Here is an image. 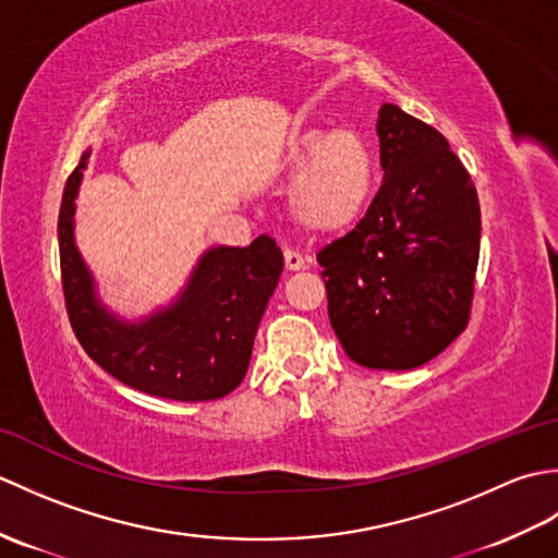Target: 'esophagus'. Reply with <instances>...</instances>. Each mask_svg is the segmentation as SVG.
Segmentation results:
<instances>
[{
    "instance_id": "obj_1",
    "label": "esophagus",
    "mask_w": 558,
    "mask_h": 558,
    "mask_svg": "<svg viewBox=\"0 0 558 558\" xmlns=\"http://www.w3.org/2000/svg\"><path fill=\"white\" fill-rule=\"evenodd\" d=\"M286 266L288 270H302L310 266V260H306L300 252H294V248H286Z\"/></svg>"
}]
</instances>
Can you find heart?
Returning a JSON list of instances; mask_svg holds the SVG:
<instances>
[{
  "mask_svg": "<svg viewBox=\"0 0 558 558\" xmlns=\"http://www.w3.org/2000/svg\"><path fill=\"white\" fill-rule=\"evenodd\" d=\"M282 172L294 180L290 213L312 232H340L357 220L374 192L376 162L364 136L350 129L306 126L282 153Z\"/></svg>",
  "mask_w": 558,
  "mask_h": 558,
  "instance_id": "1",
  "label": "heart"
}]
</instances>
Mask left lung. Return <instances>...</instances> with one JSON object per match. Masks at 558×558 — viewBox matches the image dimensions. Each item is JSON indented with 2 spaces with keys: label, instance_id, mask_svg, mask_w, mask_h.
Here are the masks:
<instances>
[{
  "label": "left lung",
  "instance_id": "left-lung-1",
  "mask_svg": "<svg viewBox=\"0 0 558 558\" xmlns=\"http://www.w3.org/2000/svg\"><path fill=\"white\" fill-rule=\"evenodd\" d=\"M384 182L357 228L318 252L328 318L366 369L408 372L468 326L480 201L434 126L386 102L376 122Z\"/></svg>",
  "mask_w": 558,
  "mask_h": 558
}]
</instances>
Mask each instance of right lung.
<instances>
[{
    "label": "right lung",
    "instance_id": "add662e5",
    "mask_svg": "<svg viewBox=\"0 0 558 558\" xmlns=\"http://www.w3.org/2000/svg\"><path fill=\"white\" fill-rule=\"evenodd\" d=\"M88 158L90 148L66 180L57 225L66 312L83 350L150 396L201 402L232 393L286 266L278 244L258 234L248 246H208L170 304L124 318L100 300L76 244V196Z\"/></svg>",
    "mask_w": 558,
    "mask_h": 558
}]
</instances>
